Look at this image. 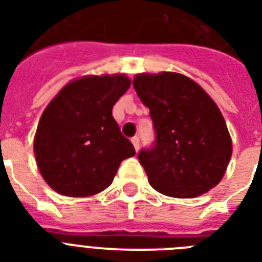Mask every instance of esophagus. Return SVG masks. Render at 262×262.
<instances>
[{"instance_id":"1","label":"esophagus","mask_w":262,"mask_h":262,"mask_svg":"<svg viewBox=\"0 0 262 262\" xmlns=\"http://www.w3.org/2000/svg\"><path fill=\"white\" fill-rule=\"evenodd\" d=\"M132 144H133V147H135L136 152H139V149H140V140H139V137H133V139H132Z\"/></svg>"}]
</instances>
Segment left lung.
Instances as JSON below:
<instances>
[{
  "label": "left lung",
  "instance_id": "1",
  "mask_svg": "<svg viewBox=\"0 0 262 262\" xmlns=\"http://www.w3.org/2000/svg\"><path fill=\"white\" fill-rule=\"evenodd\" d=\"M133 87L156 132L155 147L139 154L151 186L175 199H194L213 189L232 155L231 136L213 99L177 72L140 73Z\"/></svg>",
  "mask_w": 262,
  "mask_h": 262
}]
</instances>
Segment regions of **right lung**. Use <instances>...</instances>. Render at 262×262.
Returning a JSON list of instances; mask_svg holds the SVG:
<instances>
[{"label": "right lung", "mask_w": 262, "mask_h": 262, "mask_svg": "<svg viewBox=\"0 0 262 262\" xmlns=\"http://www.w3.org/2000/svg\"><path fill=\"white\" fill-rule=\"evenodd\" d=\"M132 80L123 73L69 81L43 111L34 137L39 172L54 191L90 197L110 186L123 159L135 156L113 106Z\"/></svg>", "instance_id": "obj_1"}]
</instances>
